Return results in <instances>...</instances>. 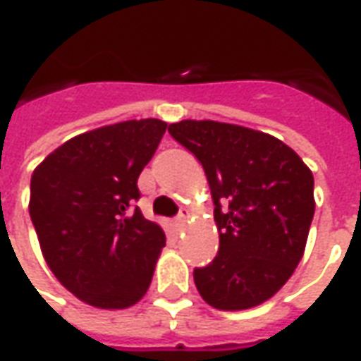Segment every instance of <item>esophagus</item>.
<instances>
[{"label": "esophagus", "mask_w": 361, "mask_h": 361, "mask_svg": "<svg viewBox=\"0 0 361 361\" xmlns=\"http://www.w3.org/2000/svg\"><path fill=\"white\" fill-rule=\"evenodd\" d=\"M185 220H188V211H180V214L176 216V224H178V226H181Z\"/></svg>", "instance_id": "obj_1"}]
</instances>
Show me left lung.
Instances as JSON below:
<instances>
[{
  "mask_svg": "<svg viewBox=\"0 0 361 361\" xmlns=\"http://www.w3.org/2000/svg\"><path fill=\"white\" fill-rule=\"evenodd\" d=\"M168 131L203 164L214 203L219 255L193 271L199 294L224 311L267 302L302 261L313 173L288 145L255 129L183 119Z\"/></svg>",
  "mask_w": 361,
  "mask_h": 361,
  "instance_id": "8db88e82",
  "label": "left lung"
}]
</instances>
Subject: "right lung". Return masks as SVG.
<instances>
[{
  "instance_id": "add662e5",
  "label": "right lung",
  "mask_w": 361,
  "mask_h": 361,
  "mask_svg": "<svg viewBox=\"0 0 361 361\" xmlns=\"http://www.w3.org/2000/svg\"><path fill=\"white\" fill-rule=\"evenodd\" d=\"M166 133L160 119H129L63 142L30 180V220L44 259L63 286L100 310L147 294L162 228L142 216L137 180Z\"/></svg>"
}]
</instances>
